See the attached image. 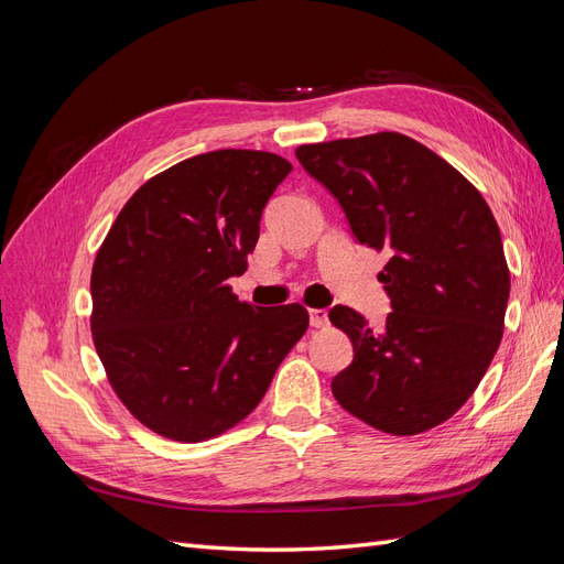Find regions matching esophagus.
<instances>
[{
	"instance_id": "1",
	"label": "esophagus",
	"mask_w": 564,
	"mask_h": 564,
	"mask_svg": "<svg viewBox=\"0 0 564 564\" xmlns=\"http://www.w3.org/2000/svg\"><path fill=\"white\" fill-rule=\"evenodd\" d=\"M311 327H315V329H324L329 324V317H327V311H322V308H313L311 313Z\"/></svg>"
}]
</instances>
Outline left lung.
I'll return each mask as SVG.
<instances>
[{
  "instance_id": "left-lung-1",
  "label": "left lung",
  "mask_w": 564,
  "mask_h": 564,
  "mask_svg": "<svg viewBox=\"0 0 564 564\" xmlns=\"http://www.w3.org/2000/svg\"><path fill=\"white\" fill-rule=\"evenodd\" d=\"M296 158L338 199L357 242L388 256L383 332L346 305L329 311L355 352L332 381L334 398L381 433L435 429L473 395L503 336L510 272L491 209L404 133L301 145Z\"/></svg>"
}]
</instances>
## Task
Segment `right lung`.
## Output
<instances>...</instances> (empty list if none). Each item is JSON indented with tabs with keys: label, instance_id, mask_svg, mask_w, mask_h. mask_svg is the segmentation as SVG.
<instances>
[{
	"label": "right lung",
	"instance_id": "add662e5",
	"mask_svg": "<svg viewBox=\"0 0 564 564\" xmlns=\"http://www.w3.org/2000/svg\"><path fill=\"white\" fill-rule=\"evenodd\" d=\"M292 172L263 150H214L145 181L91 270V334L117 398L145 429L202 442L247 419L308 329L301 303L232 294L265 202Z\"/></svg>",
	"mask_w": 564,
	"mask_h": 564
}]
</instances>
